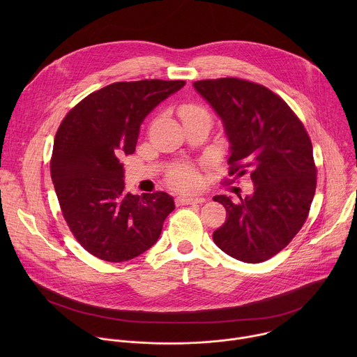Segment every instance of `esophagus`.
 <instances>
[{
  "label": "esophagus",
  "instance_id": "obj_1",
  "mask_svg": "<svg viewBox=\"0 0 357 357\" xmlns=\"http://www.w3.org/2000/svg\"><path fill=\"white\" fill-rule=\"evenodd\" d=\"M205 197H199V196H186V195H181L176 197V203L179 205H192V203H202L205 202Z\"/></svg>",
  "mask_w": 357,
  "mask_h": 357
}]
</instances>
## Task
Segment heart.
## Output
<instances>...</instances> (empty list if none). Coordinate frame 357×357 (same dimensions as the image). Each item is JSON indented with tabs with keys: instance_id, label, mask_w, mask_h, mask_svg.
I'll return each mask as SVG.
<instances>
[{
	"instance_id": "b5f03b06",
	"label": "heart",
	"mask_w": 357,
	"mask_h": 357,
	"mask_svg": "<svg viewBox=\"0 0 357 357\" xmlns=\"http://www.w3.org/2000/svg\"><path fill=\"white\" fill-rule=\"evenodd\" d=\"M181 117L183 121H186V120H192V119H197V117H209V116L205 109H202L195 105H186V106L181 107ZM171 181L176 188L190 190L199 185V175L193 168L182 167L171 175Z\"/></svg>"
}]
</instances>
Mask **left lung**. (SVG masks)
<instances>
[{"label": "left lung", "mask_w": 357, "mask_h": 357, "mask_svg": "<svg viewBox=\"0 0 357 357\" xmlns=\"http://www.w3.org/2000/svg\"><path fill=\"white\" fill-rule=\"evenodd\" d=\"M193 87L222 120L230 144L229 174L241 176L250 169L254 185L238 202L213 197L227 212L213 241L236 260L266 261L308 218L317 189L311 139L285 101L261 84L226 77Z\"/></svg>", "instance_id": "obj_1"}]
</instances>
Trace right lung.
Returning <instances> with one entry per match:
<instances>
[{
	"label": "right lung",
	"mask_w": 357,
	"mask_h": 357,
	"mask_svg": "<svg viewBox=\"0 0 357 357\" xmlns=\"http://www.w3.org/2000/svg\"><path fill=\"white\" fill-rule=\"evenodd\" d=\"M183 86V80L109 84L83 98L56 132L50 176L63 218L100 260L138 257L157 243L175 209L165 192H126L120 158L134 154L145 117Z\"/></svg>",
	"instance_id": "obj_1"
}]
</instances>
